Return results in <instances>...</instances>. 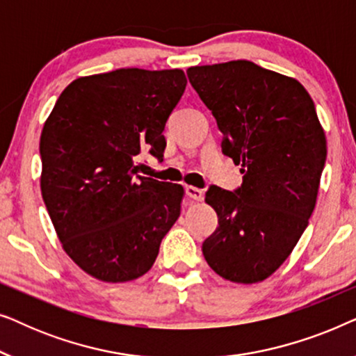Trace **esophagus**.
Returning a JSON list of instances; mask_svg holds the SVG:
<instances>
[{
	"label": "esophagus",
	"mask_w": 356,
	"mask_h": 356,
	"mask_svg": "<svg viewBox=\"0 0 356 356\" xmlns=\"http://www.w3.org/2000/svg\"><path fill=\"white\" fill-rule=\"evenodd\" d=\"M184 191H186V196L194 199V201H201L202 196H204L202 189H199L196 186H186V188H184Z\"/></svg>",
	"instance_id": "1"
}]
</instances>
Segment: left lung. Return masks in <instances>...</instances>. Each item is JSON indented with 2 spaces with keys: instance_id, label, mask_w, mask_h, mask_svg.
I'll return each instance as SVG.
<instances>
[{
  "instance_id": "obj_1",
  "label": "left lung",
  "mask_w": 356,
  "mask_h": 356,
  "mask_svg": "<svg viewBox=\"0 0 356 356\" xmlns=\"http://www.w3.org/2000/svg\"><path fill=\"white\" fill-rule=\"evenodd\" d=\"M223 134L222 152L241 165L233 191L211 184L218 227L202 243L223 279L256 284L282 266L314 211L327 145L313 100L296 79L238 60L186 71Z\"/></svg>"
}]
</instances>
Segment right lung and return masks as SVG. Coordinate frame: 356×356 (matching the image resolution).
<instances>
[{
  "mask_svg": "<svg viewBox=\"0 0 356 356\" xmlns=\"http://www.w3.org/2000/svg\"><path fill=\"white\" fill-rule=\"evenodd\" d=\"M184 89L181 70L79 77L43 126V201L67 256L95 279L144 275L179 217L181 184L143 177L136 160L163 157L165 123Z\"/></svg>",
  "mask_w": 356,
  "mask_h": 356,
  "instance_id": "right-lung-1",
  "label": "right lung"
}]
</instances>
